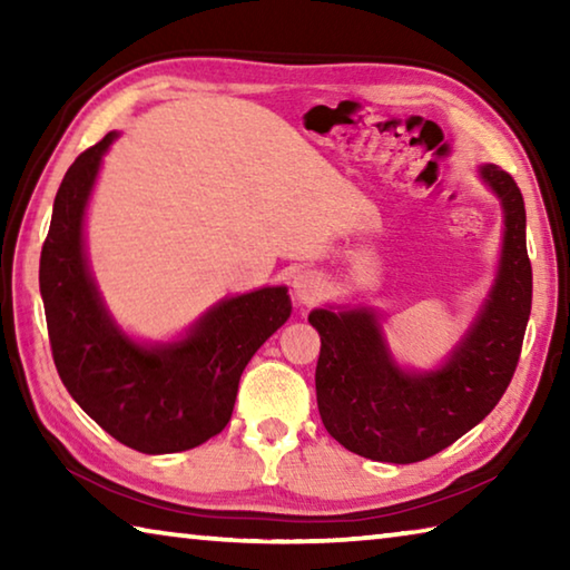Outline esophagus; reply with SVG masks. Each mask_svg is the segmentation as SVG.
Masks as SVG:
<instances>
[{
  "label": "esophagus",
  "instance_id": "1",
  "mask_svg": "<svg viewBox=\"0 0 570 570\" xmlns=\"http://www.w3.org/2000/svg\"><path fill=\"white\" fill-rule=\"evenodd\" d=\"M292 288H294V296L298 298V302L308 304V302H314V298L322 294L324 282H322V276L316 274V272H298L294 276Z\"/></svg>",
  "mask_w": 570,
  "mask_h": 570
}]
</instances>
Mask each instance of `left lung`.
Wrapping results in <instances>:
<instances>
[{
	"label": "left lung",
	"instance_id": "left-lung-1",
	"mask_svg": "<svg viewBox=\"0 0 570 570\" xmlns=\"http://www.w3.org/2000/svg\"><path fill=\"white\" fill-rule=\"evenodd\" d=\"M478 173L503 208V248L475 322L438 370H402L370 306H326L308 314L322 336L316 362L322 422L356 455L394 465L438 455L485 420L513 380L533 302L525 206L505 170L485 163Z\"/></svg>",
	"mask_w": 570,
	"mask_h": 570
}]
</instances>
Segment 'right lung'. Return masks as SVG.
<instances>
[{"label": "right lung", "instance_id": "add662e5", "mask_svg": "<svg viewBox=\"0 0 570 570\" xmlns=\"http://www.w3.org/2000/svg\"><path fill=\"white\" fill-rule=\"evenodd\" d=\"M95 142L65 173L40 256L52 356L72 400L105 432L146 455L204 445L234 412L250 356L292 316L286 286L220 298L173 342H135L115 324L90 272L85 214L102 156Z\"/></svg>", "mask_w": 570, "mask_h": 570}]
</instances>
